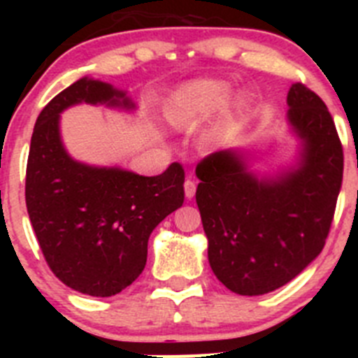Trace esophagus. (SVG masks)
Listing matches in <instances>:
<instances>
[{"label": "esophagus", "instance_id": "34e87169", "mask_svg": "<svg viewBox=\"0 0 358 358\" xmlns=\"http://www.w3.org/2000/svg\"><path fill=\"white\" fill-rule=\"evenodd\" d=\"M195 192H197V182L192 181V179H186V182H185V195H186V199H194Z\"/></svg>", "mask_w": 358, "mask_h": 358}]
</instances>
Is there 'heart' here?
I'll use <instances>...</instances> for the list:
<instances>
[{
	"instance_id": "1",
	"label": "heart",
	"mask_w": 358,
	"mask_h": 358,
	"mask_svg": "<svg viewBox=\"0 0 358 358\" xmlns=\"http://www.w3.org/2000/svg\"><path fill=\"white\" fill-rule=\"evenodd\" d=\"M229 85L217 80H199L177 91L166 103V118L173 125H189L224 106L229 98Z\"/></svg>"
}]
</instances>
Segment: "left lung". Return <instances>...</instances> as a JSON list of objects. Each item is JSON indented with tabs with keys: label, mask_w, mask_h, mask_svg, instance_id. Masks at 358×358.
<instances>
[{
	"label": "left lung",
	"mask_w": 358,
	"mask_h": 358,
	"mask_svg": "<svg viewBox=\"0 0 358 358\" xmlns=\"http://www.w3.org/2000/svg\"><path fill=\"white\" fill-rule=\"evenodd\" d=\"M289 120L305 143L299 170L258 181L236 154L213 152L197 164V206L215 276L240 296L273 292L322 251L343 185L344 154L330 110L297 82Z\"/></svg>",
	"instance_id": "8db88e82"
}]
</instances>
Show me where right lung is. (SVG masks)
<instances>
[{
	"label": "right lung",
	"mask_w": 358,
	"mask_h": 358,
	"mask_svg": "<svg viewBox=\"0 0 358 358\" xmlns=\"http://www.w3.org/2000/svg\"><path fill=\"white\" fill-rule=\"evenodd\" d=\"M78 102L132 107L123 93L80 78L37 116L27 163L28 217L44 260L77 292L109 297L143 273L154 227L185 202V169L161 176L93 169L73 161L59 136V113Z\"/></svg>",
	"instance_id": "add662e5"
}]
</instances>
